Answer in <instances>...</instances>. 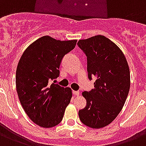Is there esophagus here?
Returning <instances> with one entry per match:
<instances>
[{
    "mask_svg": "<svg viewBox=\"0 0 146 146\" xmlns=\"http://www.w3.org/2000/svg\"><path fill=\"white\" fill-rule=\"evenodd\" d=\"M72 93L74 96H78L80 93H79V91H76V90H72Z\"/></svg>",
    "mask_w": 146,
    "mask_h": 146,
    "instance_id": "esophagus-1",
    "label": "esophagus"
}]
</instances>
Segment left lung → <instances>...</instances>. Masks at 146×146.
<instances>
[{"label":"left lung","instance_id":"1","mask_svg":"<svg viewBox=\"0 0 146 146\" xmlns=\"http://www.w3.org/2000/svg\"><path fill=\"white\" fill-rule=\"evenodd\" d=\"M78 46L87 56L88 78H96L94 88L82 93L87 106L79 110V117L89 127H104L118 115L127 97L128 63L119 47L103 35L80 40Z\"/></svg>","mask_w":146,"mask_h":146}]
</instances>
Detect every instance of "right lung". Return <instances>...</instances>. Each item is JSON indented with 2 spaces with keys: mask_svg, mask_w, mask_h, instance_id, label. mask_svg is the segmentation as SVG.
<instances>
[{
  "mask_svg": "<svg viewBox=\"0 0 146 146\" xmlns=\"http://www.w3.org/2000/svg\"><path fill=\"white\" fill-rule=\"evenodd\" d=\"M76 42L44 36L29 46L19 59L16 73L19 98L29 118L42 127L58 125L70 103L71 89L51 81L59 76L62 59Z\"/></svg>",
  "mask_w": 146,
  "mask_h": 146,
  "instance_id": "1",
  "label": "right lung"
}]
</instances>
